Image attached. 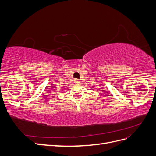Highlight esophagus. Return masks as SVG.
I'll return each instance as SVG.
<instances>
[{"mask_svg":"<svg viewBox=\"0 0 156 156\" xmlns=\"http://www.w3.org/2000/svg\"><path fill=\"white\" fill-rule=\"evenodd\" d=\"M74 83H75V84H79V83H80V81H79V79H75V80H74Z\"/></svg>","mask_w":156,"mask_h":156,"instance_id":"obj_1","label":"esophagus"}]
</instances>
